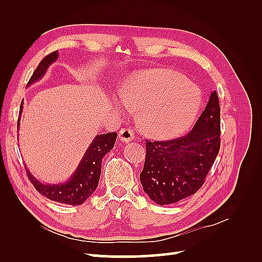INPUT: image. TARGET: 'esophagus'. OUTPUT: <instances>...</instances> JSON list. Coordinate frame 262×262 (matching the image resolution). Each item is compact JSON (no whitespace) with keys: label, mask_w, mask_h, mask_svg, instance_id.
Listing matches in <instances>:
<instances>
[{"label":"esophagus","mask_w":262,"mask_h":262,"mask_svg":"<svg viewBox=\"0 0 262 262\" xmlns=\"http://www.w3.org/2000/svg\"><path fill=\"white\" fill-rule=\"evenodd\" d=\"M133 139H134V134L131 129L123 128L119 131V140H120L121 142L128 143V142H131Z\"/></svg>","instance_id":"34e87169"}]
</instances>
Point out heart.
Returning <instances> with one entry per match:
<instances>
[{"instance_id": "obj_1", "label": "heart", "mask_w": 262, "mask_h": 262, "mask_svg": "<svg viewBox=\"0 0 262 262\" xmlns=\"http://www.w3.org/2000/svg\"><path fill=\"white\" fill-rule=\"evenodd\" d=\"M126 110L138 114L142 130L156 139L172 138L193 123L202 104L199 86L170 70H146L121 87Z\"/></svg>"}]
</instances>
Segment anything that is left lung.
I'll return each mask as SVG.
<instances>
[{"instance_id":"left-lung-1","label":"left lung","mask_w":262,"mask_h":262,"mask_svg":"<svg viewBox=\"0 0 262 262\" xmlns=\"http://www.w3.org/2000/svg\"><path fill=\"white\" fill-rule=\"evenodd\" d=\"M220 104L216 92L193 129L170 141H146L140 180L144 192L160 205L176 203L194 194L204 184L221 145Z\"/></svg>"}]
</instances>
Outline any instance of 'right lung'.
Returning a JSON list of instances; mask_svg holds the SVG:
<instances>
[{"label": "right lung", "mask_w": 262, "mask_h": 262, "mask_svg": "<svg viewBox=\"0 0 262 262\" xmlns=\"http://www.w3.org/2000/svg\"><path fill=\"white\" fill-rule=\"evenodd\" d=\"M59 58V52L54 51L45 57L39 66L31 75L30 80L27 83V86L36 83L41 80L46 74L47 70L51 66V63L55 62ZM23 113V101L19 108V116L17 121V128L19 130L20 115ZM117 139L116 132H110L106 134H98L95 137L94 141L86 149V152L82 158L81 163L78 164L77 168L71 178L62 184H43L39 181L35 176H33L27 166L26 172L31 184L34 185L35 189L39 193H41L49 200L64 203L69 205H81L93 194L96 190L100 171H101V162L102 157L114 148L115 142Z\"/></svg>", "instance_id": "1"}]
</instances>
